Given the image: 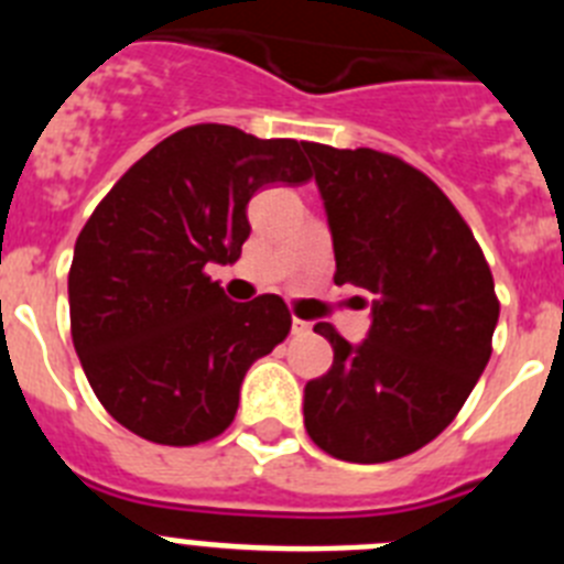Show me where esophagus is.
Returning a JSON list of instances; mask_svg holds the SVG:
<instances>
[{
    "instance_id": "34e87169",
    "label": "esophagus",
    "mask_w": 564,
    "mask_h": 564,
    "mask_svg": "<svg viewBox=\"0 0 564 564\" xmlns=\"http://www.w3.org/2000/svg\"><path fill=\"white\" fill-rule=\"evenodd\" d=\"M291 330L296 333V336H302V333H307V330H311V322H302V318H293Z\"/></svg>"
}]
</instances>
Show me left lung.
I'll return each instance as SVG.
<instances>
[{"mask_svg":"<svg viewBox=\"0 0 564 564\" xmlns=\"http://www.w3.org/2000/svg\"><path fill=\"white\" fill-rule=\"evenodd\" d=\"M302 147L325 200L333 279L372 311L361 344L327 322L313 327L333 367L307 381L305 430L338 460H398L455 421L486 370L495 279L471 228L415 166L376 149Z\"/></svg>","mask_w":564,"mask_h":564,"instance_id":"8db88e82","label":"left lung"}]
</instances>
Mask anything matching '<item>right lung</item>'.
<instances>
[{
	"mask_svg": "<svg viewBox=\"0 0 564 564\" xmlns=\"http://www.w3.org/2000/svg\"><path fill=\"white\" fill-rule=\"evenodd\" d=\"M311 181L302 143L197 123L149 149L98 203L69 265V330L104 410L134 435L194 446L231 426L248 367L291 333L273 293L231 302L248 200Z\"/></svg>",
	"mask_w": 564,
	"mask_h": 564,
	"instance_id": "right-lung-1",
	"label": "right lung"
}]
</instances>
